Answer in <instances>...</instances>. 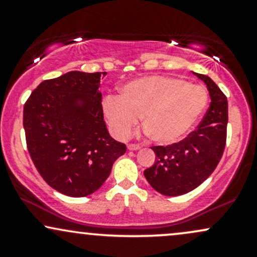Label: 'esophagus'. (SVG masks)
Here are the masks:
<instances>
[{"label":"esophagus","instance_id":"esophagus-1","mask_svg":"<svg viewBox=\"0 0 257 257\" xmlns=\"http://www.w3.org/2000/svg\"><path fill=\"white\" fill-rule=\"evenodd\" d=\"M128 150H131V151H137V150H140V145H138V144H129Z\"/></svg>","mask_w":257,"mask_h":257}]
</instances>
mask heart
<instances>
[{
  "label": "heart",
  "instance_id": "heart-1",
  "mask_svg": "<svg viewBox=\"0 0 257 257\" xmlns=\"http://www.w3.org/2000/svg\"><path fill=\"white\" fill-rule=\"evenodd\" d=\"M208 105L204 87L169 76H150L128 82L120 95H107L102 111L112 133L125 138L140 116L153 141L178 143L190 133Z\"/></svg>",
  "mask_w": 257,
  "mask_h": 257
}]
</instances>
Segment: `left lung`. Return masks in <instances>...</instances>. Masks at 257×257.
<instances>
[{
  "label": "left lung",
  "mask_w": 257,
  "mask_h": 257,
  "mask_svg": "<svg viewBox=\"0 0 257 257\" xmlns=\"http://www.w3.org/2000/svg\"><path fill=\"white\" fill-rule=\"evenodd\" d=\"M205 82L211 102L196 131L179 143L152 146L156 163L144 172L149 184L168 197L181 196L205 181L219 164L226 146L228 104L217 84L208 76L196 73Z\"/></svg>",
  "instance_id": "obj_1"
}]
</instances>
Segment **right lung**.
<instances>
[{
    "instance_id": "add662e5",
    "label": "right lung",
    "mask_w": 257,
    "mask_h": 257,
    "mask_svg": "<svg viewBox=\"0 0 257 257\" xmlns=\"http://www.w3.org/2000/svg\"><path fill=\"white\" fill-rule=\"evenodd\" d=\"M105 72H67L46 79L24 105L26 146L37 172L58 192L89 196L101 187L124 144L104 120L100 81ZM84 106L77 108L75 100Z\"/></svg>"
}]
</instances>
